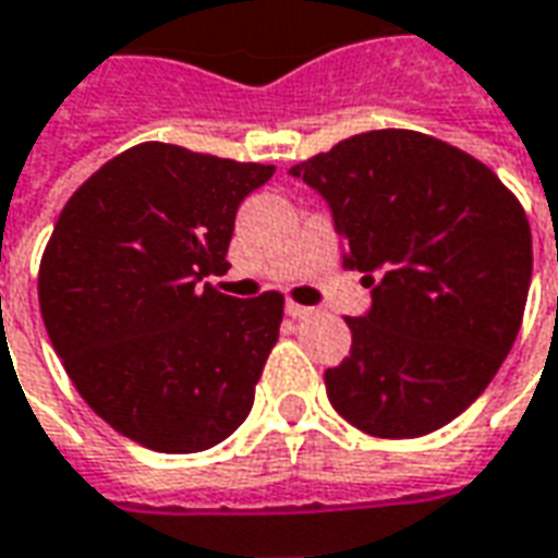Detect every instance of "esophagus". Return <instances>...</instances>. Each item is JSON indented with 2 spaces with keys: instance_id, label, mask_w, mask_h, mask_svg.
Instances as JSON below:
<instances>
[{
  "instance_id": "1",
  "label": "esophagus",
  "mask_w": 558,
  "mask_h": 558,
  "mask_svg": "<svg viewBox=\"0 0 558 558\" xmlns=\"http://www.w3.org/2000/svg\"><path fill=\"white\" fill-rule=\"evenodd\" d=\"M287 314H290L292 319H305V317H311V314H314V307L299 305V302H290V305H287Z\"/></svg>"
}]
</instances>
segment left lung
<instances>
[{"instance_id":"left-lung-1","label":"left lung","mask_w":558,"mask_h":558,"mask_svg":"<svg viewBox=\"0 0 558 558\" xmlns=\"http://www.w3.org/2000/svg\"><path fill=\"white\" fill-rule=\"evenodd\" d=\"M329 202L372 311L326 372L338 414L374 438L447 426L489 387L517 341L532 229L498 174L414 130L350 135L290 169ZM378 271V280L371 275Z\"/></svg>"}]
</instances>
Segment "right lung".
Listing matches in <instances>:
<instances>
[{"mask_svg":"<svg viewBox=\"0 0 558 558\" xmlns=\"http://www.w3.org/2000/svg\"><path fill=\"white\" fill-rule=\"evenodd\" d=\"M275 166L144 142L65 202L38 266L62 368L105 423L157 453H198L247 420L283 295L232 299L235 214Z\"/></svg>","mask_w":558,"mask_h":558,"instance_id":"right-lung-1","label":"right lung"}]
</instances>
